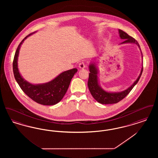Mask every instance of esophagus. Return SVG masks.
<instances>
[{
    "label": "esophagus",
    "mask_w": 158,
    "mask_h": 158,
    "mask_svg": "<svg viewBox=\"0 0 158 158\" xmlns=\"http://www.w3.org/2000/svg\"><path fill=\"white\" fill-rule=\"evenodd\" d=\"M79 68H81V69H83V68H86V64H85V61H81V63L79 64Z\"/></svg>",
    "instance_id": "1"
}]
</instances>
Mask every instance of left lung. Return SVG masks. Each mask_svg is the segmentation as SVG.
<instances>
[{
	"label": "left lung",
	"mask_w": 158,
	"mask_h": 158,
	"mask_svg": "<svg viewBox=\"0 0 158 158\" xmlns=\"http://www.w3.org/2000/svg\"><path fill=\"white\" fill-rule=\"evenodd\" d=\"M118 32H119L121 39L124 40V41L121 44L133 43L138 45L139 47L140 48L139 44L135 38L128 35L126 32H125L124 31L121 30H119ZM141 53L142 54V52ZM89 68V72H90L89 74V79L88 82V86L89 90L90 91V94L97 101H98L99 103H101L102 104H116L125 98L130 93V92L132 90V89L134 88V86L137 84V83L138 82L143 72V68H142L141 70L140 74L137 80L127 89L123 90L120 92L111 93V92H106L104 89H102L101 88V86L99 85L98 76H97L98 69L96 68V65L95 64V63L90 64Z\"/></svg>",
	"instance_id": "8db88e82"
}]
</instances>
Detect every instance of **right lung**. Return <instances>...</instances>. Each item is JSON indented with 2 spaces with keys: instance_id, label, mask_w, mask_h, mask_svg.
Segmentation results:
<instances>
[{
  "instance_id": "1",
  "label": "right lung",
  "mask_w": 158,
  "mask_h": 158,
  "mask_svg": "<svg viewBox=\"0 0 158 158\" xmlns=\"http://www.w3.org/2000/svg\"><path fill=\"white\" fill-rule=\"evenodd\" d=\"M34 32L31 33L24 38L16 50L13 61L14 77L23 92L33 101L42 105H55L59 102L66 94L71 79L77 72V69L75 68L63 72L52 81L43 84L33 85L24 80L18 70V57L23 41Z\"/></svg>"
}]
</instances>
